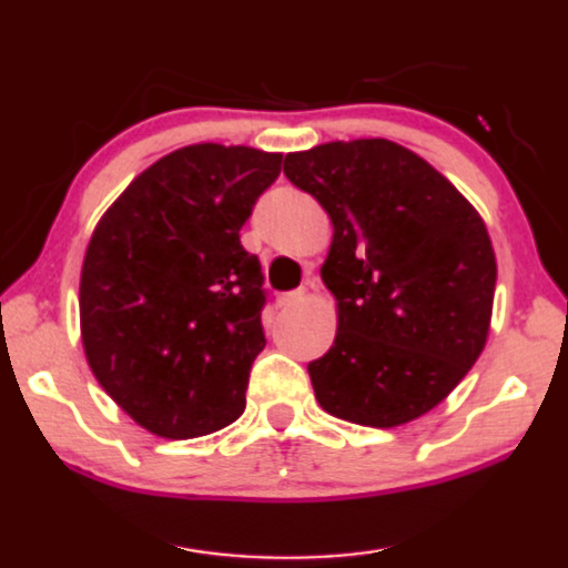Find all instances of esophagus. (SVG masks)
<instances>
[{
  "label": "esophagus",
  "mask_w": 568,
  "mask_h": 568,
  "mask_svg": "<svg viewBox=\"0 0 568 568\" xmlns=\"http://www.w3.org/2000/svg\"><path fill=\"white\" fill-rule=\"evenodd\" d=\"M306 298V291H293V293H285L277 298V308H291V306H298Z\"/></svg>",
  "instance_id": "1"
}]
</instances>
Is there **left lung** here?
<instances>
[{"instance_id": "left-lung-1", "label": "left lung", "mask_w": 568, "mask_h": 568, "mask_svg": "<svg viewBox=\"0 0 568 568\" xmlns=\"http://www.w3.org/2000/svg\"><path fill=\"white\" fill-rule=\"evenodd\" d=\"M283 172L334 226L322 281L337 301V337L308 363L316 402L381 429L435 409L489 337L497 260L484 219L388 139L293 151Z\"/></svg>"}]
</instances>
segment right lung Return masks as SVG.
Here are the masks:
<instances>
[{
    "label": "right lung",
    "mask_w": 568,
    "mask_h": 568,
    "mask_svg": "<svg viewBox=\"0 0 568 568\" xmlns=\"http://www.w3.org/2000/svg\"><path fill=\"white\" fill-rule=\"evenodd\" d=\"M283 154L195 143L108 207L79 281L94 378L143 429L190 440L242 417L262 332V267L239 242Z\"/></svg>",
    "instance_id": "add662e5"
}]
</instances>
